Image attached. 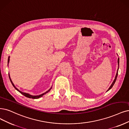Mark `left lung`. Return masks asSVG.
<instances>
[{
    "label": "left lung",
    "mask_w": 129,
    "mask_h": 129,
    "mask_svg": "<svg viewBox=\"0 0 129 129\" xmlns=\"http://www.w3.org/2000/svg\"><path fill=\"white\" fill-rule=\"evenodd\" d=\"M117 63H118V69H117V72H116V75H115V79H114V81H113V83H112V84H111V86L109 87V88H108V89L107 90V91H108V90H110V89L113 87V86L114 85V83H115V81H116V79H117V75H118V68H119V58H118V59H117Z\"/></svg>",
    "instance_id": "8db88e82"
}]
</instances>
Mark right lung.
Listing matches in <instances>:
<instances>
[{
    "mask_svg": "<svg viewBox=\"0 0 129 129\" xmlns=\"http://www.w3.org/2000/svg\"><path fill=\"white\" fill-rule=\"evenodd\" d=\"M9 57H8V63H9ZM9 79H10V81H11V82L12 85H13V87H14V88H15V89L16 90H17L18 92H20L21 94H22L23 95H24V96L26 97H27V98H32V99H38V98H39L42 97L43 95H44V94H46V93H47V92H48L50 91V89H51V88H52V87H51L50 88V89H49L47 91H46V92H45V93H42V94H41L38 95V96H32V95H31V94H30L29 93H25V92H23L21 91L20 90H19L15 86V85L14 84V83H13L12 81V80H11V79L10 75H9Z\"/></svg>",
    "mask_w": 129,
    "mask_h": 129,
    "instance_id": "add662e5",
    "label": "right lung"
}]
</instances>
